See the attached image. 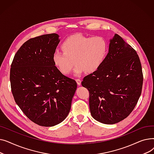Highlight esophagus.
<instances>
[{
    "mask_svg": "<svg viewBox=\"0 0 154 154\" xmlns=\"http://www.w3.org/2000/svg\"><path fill=\"white\" fill-rule=\"evenodd\" d=\"M76 82H77L78 85H81V80H80V79H76Z\"/></svg>",
    "mask_w": 154,
    "mask_h": 154,
    "instance_id": "34e87169",
    "label": "esophagus"
}]
</instances>
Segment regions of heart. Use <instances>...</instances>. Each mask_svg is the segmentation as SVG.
Listing matches in <instances>:
<instances>
[{
  "instance_id": "b5f03b06",
  "label": "heart",
  "mask_w": 154,
  "mask_h": 154,
  "mask_svg": "<svg viewBox=\"0 0 154 154\" xmlns=\"http://www.w3.org/2000/svg\"><path fill=\"white\" fill-rule=\"evenodd\" d=\"M109 49L108 42L102 37H87L76 34L67 37L62 44V52L56 51L52 60L63 74L70 72L73 64L75 75L84 71L92 73L97 70L106 59Z\"/></svg>"
}]
</instances>
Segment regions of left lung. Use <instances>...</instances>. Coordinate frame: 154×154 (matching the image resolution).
Instances as JSON below:
<instances>
[{
  "mask_svg": "<svg viewBox=\"0 0 154 154\" xmlns=\"http://www.w3.org/2000/svg\"><path fill=\"white\" fill-rule=\"evenodd\" d=\"M109 52L102 66L85 76L82 85L90 94L92 117L105 124L125 119L141 95L143 74L138 55L118 34L110 39Z\"/></svg>",
  "mask_w": 154,
  "mask_h": 154,
  "instance_id": "8db88e82",
  "label": "left lung"
}]
</instances>
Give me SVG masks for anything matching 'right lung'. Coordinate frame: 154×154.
Here are the masks:
<instances>
[{"mask_svg": "<svg viewBox=\"0 0 154 154\" xmlns=\"http://www.w3.org/2000/svg\"><path fill=\"white\" fill-rule=\"evenodd\" d=\"M60 40L57 34L30 38L15 54L11 65L14 100L40 126L52 127L66 119L77 89L75 80L63 75L53 62Z\"/></svg>", "mask_w": 154, "mask_h": 154, "instance_id": "right-lung-1", "label": "right lung"}]
</instances>
